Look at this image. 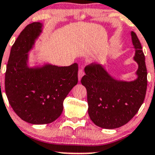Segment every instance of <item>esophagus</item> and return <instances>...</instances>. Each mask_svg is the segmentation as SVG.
I'll return each instance as SVG.
<instances>
[{
    "label": "esophagus",
    "mask_w": 155,
    "mask_h": 155,
    "mask_svg": "<svg viewBox=\"0 0 155 155\" xmlns=\"http://www.w3.org/2000/svg\"><path fill=\"white\" fill-rule=\"evenodd\" d=\"M84 75V69H83V67H81V69H79V71H78V81H81V78H82V77Z\"/></svg>",
    "instance_id": "34e87169"
}]
</instances>
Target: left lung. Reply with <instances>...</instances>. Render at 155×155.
Segmentation results:
<instances>
[{"label":"left lung","instance_id":"8db88e82","mask_svg":"<svg viewBox=\"0 0 155 155\" xmlns=\"http://www.w3.org/2000/svg\"><path fill=\"white\" fill-rule=\"evenodd\" d=\"M131 40L137 63V78L133 81H117L102 65L91 64L85 68L81 84L87 91L88 113L96 126L116 129L126 124L137 114L143 103L147 89V69L142 46L137 35L131 31Z\"/></svg>","mask_w":155,"mask_h":155}]
</instances>
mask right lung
Listing matches in <instances>:
<instances>
[{"instance_id":"add662e5","label":"right lung","mask_w":155,"mask_h":155,"mask_svg":"<svg viewBox=\"0 0 155 155\" xmlns=\"http://www.w3.org/2000/svg\"><path fill=\"white\" fill-rule=\"evenodd\" d=\"M42 27V24L34 22L21 31L12 46L5 74L9 104L18 116L31 124H47L58 119L64 99L78 81L76 63L69 66H28V52Z\"/></svg>"}]
</instances>
